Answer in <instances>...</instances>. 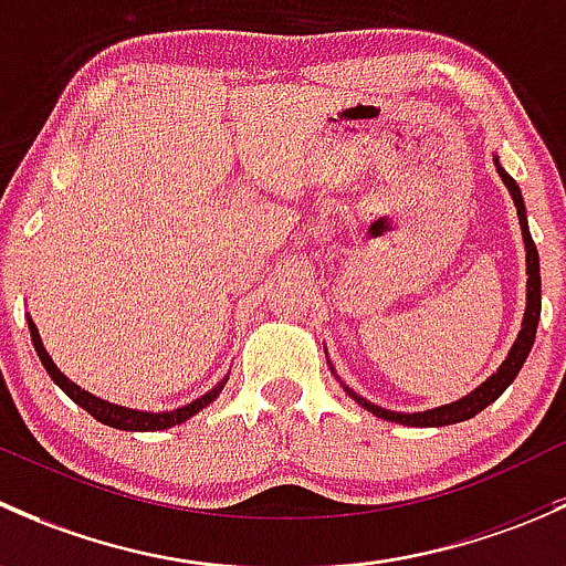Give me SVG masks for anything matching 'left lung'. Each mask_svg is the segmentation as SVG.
<instances>
[{"instance_id": "left-lung-1", "label": "left lung", "mask_w": 566, "mask_h": 566, "mask_svg": "<svg viewBox=\"0 0 566 566\" xmlns=\"http://www.w3.org/2000/svg\"><path fill=\"white\" fill-rule=\"evenodd\" d=\"M493 166H496L501 182L506 185V190H510L512 201H515V209H517V220H521V234H523V250H526V311H523V322H521V332H517L515 343L510 346V352H506L504 363L499 365L496 370L491 373V376L485 378V381L480 384L476 389H471L469 395H463V398L452 400V403H444V406H436V409H428V411H392V409H384V406H376L370 403L368 398H363L359 392H354L352 387H346V384L340 381V376H337L335 368H332V363L326 359V365H329V370L335 373L337 381L343 384V389L348 392V398H354V403L363 406L365 411L376 413V417L387 419V422H398V424H409V428H444V424H455V422H465V419L476 417L482 409H488V406L493 403V400H499V395L504 392L506 387H510L512 381H515V376L521 373L523 363H526L528 352H532L534 346V335H537V324H539V311H543V281H539V253L537 248H534V240H532V231H528V218H526V203H523V196H521V188H517L515 179L510 177V174L504 171V166L499 163V155H493Z\"/></svg>"}]
</instances>
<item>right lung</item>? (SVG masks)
Returning a JSON list of instances; mask_svg holds the SVG:
<instances>
[{"label": "right lung", "instance_id": "right-lung-1", "mask_svg": "<svg viewBox=\"0 0 566 566\" xmlns=\"http://www.w3.org/2000/svg\"><path fill=\"white\" fill-rule=\"evenodd\" d=\"M29 322V332H32V343H34V352H38L40 363H43L45 373H49L51 378H54L56 387L62 389V392L67 395L73 403H78L81 409L90 411L92 417L97 419V422L108 424V428H116V430H130V433H155V430H166V428H174V424H182L188 422L190 417H196L198 411L207 409L209 403H212L214 398H218L220 392H223L226 381H229V376L220 378L218 384H214L209 392H203L201 398H196L193 403L188 406H179V409H171V411H142V409H127V406H119V403H111V400H103L97 398V395L86 392V389H81L78 384L70 381V378L56 368V363L51 359V354L45 352L43 346V337H40L38 326H34L32 316H27Z\"/></svg>", "mask_w": 566, "mask_h": 566}]
</instances>
